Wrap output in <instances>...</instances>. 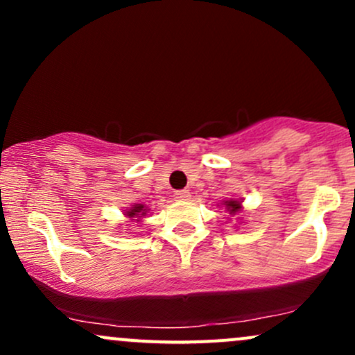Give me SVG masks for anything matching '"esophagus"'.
<instances>
[{
  "label": "esophagus",
  "instance_id": "1",
  "mask_svg": "<svg viewBox=\"0 0 355 355\" xmlns=\"http://www.w3.org/2000/svg\"><path fill=\"white\" fill-rule=\"evenodd\" d=\"M173 197L177 202H187V200H190V191L189 190H177L175 191Z\"/></svg>",
  "mask_w": 355,
  "mask_h": 355
}]
</instances>
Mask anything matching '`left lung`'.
Masks as SVG:
<instances>
[{"label":"left lung","instance_id":"1","mask_svg":"<svg viewBox=\"0 0 355 355\" xmlns=\"http://www.w3.org/2000/svg\"><path fill=\"white\" fill-rule=\"evenodd\" d=\"M242 202H243V198H229V200H223L222 202V207H223V209H225V211H229L230 217L235 218L240 214V211L243 210ZM237 220H240V222H242V217H237Z\"/></svg>","mask_w":355,"mask_h":355}]
</instances>
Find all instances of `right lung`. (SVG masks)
I'll list each match as a JSON object with an SVG mask.
<instances>
[{
	"label": "right lung",
	"instance_id": "right-lung-1",
	"mask_svg": "<svg viewBox=\"0 0 355 355\" xmlns=\"http://www.w3.org/2000/svg\"><path fill=\"white\" fill-rule=\"evenodd\" d=\"M148 211H150V209L148 207H145L144 203H135V205H132V207H126V209L123 210V215L126 217V222L140 223L141 220L148 215ZM126 225H128V223H126Z\"/></svg>",
	"mask_w": 355,
	"mask_h": 355
}]
</instances>
